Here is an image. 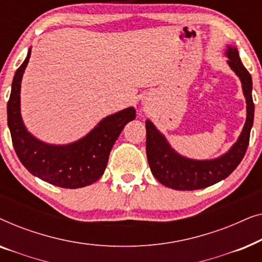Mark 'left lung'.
<instances>
[{
	"label": "left lung",
	"instance_id": "1",
	"mask_svg": "<svg viewBox=\"0 0 262 262\" xmlns=\"http://www.w3.org/2000/svg\"><path fill=\"white\" fill-rule=\"evenodd\" d=\"M225 56L229 58L228 66L241 81L247 103V118L241 135L223 155L211 160H193L182 156L171 148L152 121L146 120V157L150 169L157 181L167 187L179 191H193L217 184L236 169L247 151L254 121L252 76L242 64L235 46L227 45Z\"/></svg>",
	"mask_w": 262,
	"mask_h": 262
}]
</instances>
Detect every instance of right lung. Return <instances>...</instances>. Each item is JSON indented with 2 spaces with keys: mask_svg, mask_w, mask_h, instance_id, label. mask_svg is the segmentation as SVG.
Returning a JSON list of instances; mask_svg holds the SVG:
<instances>
[{
  "mask_svg": "<svg viewBox=\"0 0 262 262\" xmlns=\"http://www.w3.org/2000/svg\"><path fill=\"white\" fill-rule=\"evenodd\" d=\"M27 57L14 75L12 92L7 105L8 127L13 146L21 163L32 175L63 188L89 186L102 177L112 146L136 110L127 107L99 121L84 137L68 144H49L34 137L21 117V81L31 57Z\"/></svg>",
  "mask_w": 262,
  "mask_h": 262,
  "instance_id": "1",
  "label": "right lung"
}]
</instances>
